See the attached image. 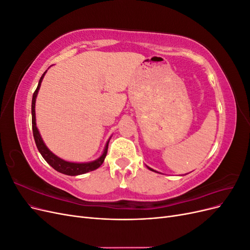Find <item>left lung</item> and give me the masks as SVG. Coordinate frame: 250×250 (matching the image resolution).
<instances>
[{
  "label": "left lung",
  "mask_w": 250,
  "mask_h": 250,
  "mask_svg": "<svg viewBox=\"0 0 250 250\" xmlns=\"http://www.w3.org/2000/svg\"><path fill=\"white\" fill-rule=\"evenodd\" d=\"M147 168H148V169H149V170H151V171H153V172H156V171H155V170H153V169H151V168H150V167H148V166H147ZM157 173H158V172H157Z\"/></svg>",
  "instance_id": "obj_1"
}]
</instances>
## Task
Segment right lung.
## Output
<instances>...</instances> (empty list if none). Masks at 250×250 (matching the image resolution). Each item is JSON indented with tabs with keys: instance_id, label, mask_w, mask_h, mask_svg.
<instances>
[{
	"instance_id": "add662e5",
	"label": "right lung",
	"mask_w": 250,
	"mask_h": 250,
	"mask_svg": "<svg viewBox=\"0 0 250 250\" xmlns=\"http://www.w3.org/2000/svg\"><path fill=\"white\" fill-rule=\"evenodd\" d=\"M47 73V71L42 74V76L41 77L40 81H39V85H37L35 92L33 94L32 97V105H31V112H32V130H33V137H34V141L36 144V147L39 149L40 153L42 154V156L44 158L46 161L53 169H55L56 171L65 174V175H70V176H76V175H81V174H84L90 171H94L96 169H98L100 166L103 164L104 158L106 156L107 153V149H108V142L105 145V148L103 150V153L101 154V156L99 158H97L96 161L93 162H88V163H73V162H66L62 158L58 157L57 155H55L54 153L50 151V149L46 146V144L43 143L42 135L37 129L36 127V118H35V102H36V97L37 94H39V90L41 88V84L42 81L44 77V74Z\"/></svg>"
}]
</instances>
